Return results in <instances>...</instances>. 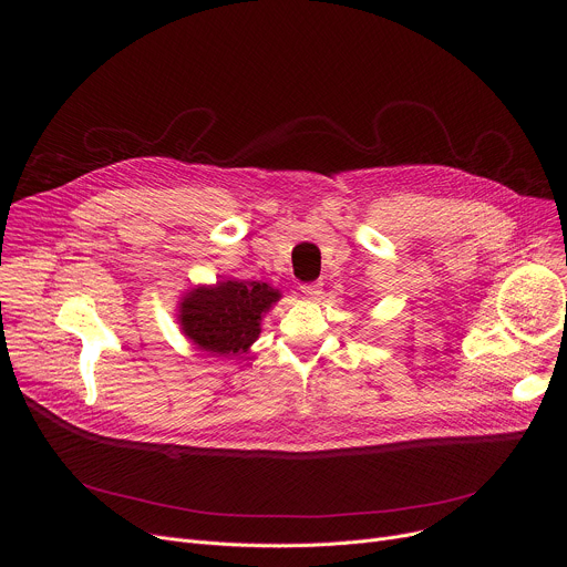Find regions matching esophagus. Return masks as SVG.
<instances>
[{
	"instance_id": "1",
	"label": "esophagus",
	"mask_w": 567,
	"mask_h": 567,
	"mask_svg": "<svg viewBox=\"0 0 567 567\" xmlns=\"http://www.w3.org/2000/svg\"><path fill=\"white\" fill-rule=\"evenodd\" d=\"M300 291L307 296V298H318L322 293V282H305L300 285Z\"/></svg>"
}]
</instances>
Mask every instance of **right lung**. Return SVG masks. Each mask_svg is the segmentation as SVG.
<instances>
[{"instance_id":"1","label":"right lung","mask_w":567,"mask_h":567,"mask_svg":"<svg viewBox=\"0 0 567 567\" xmlns=\"http://www.w3.org/2000/svg\"><path fill=\"white\" fill-rule=\"evenodd\" d=\"M280 298L265 282H217L193 289L182 302V330L206 352L239 354L260 334L262 313Z\"/></svg>"}]
</instances>
